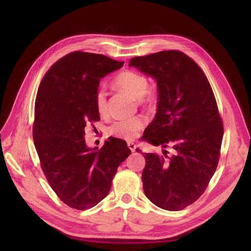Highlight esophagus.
I'll return each instance as SVG.
<instances>
[{
    "instance_id": "esophagus-1",
    "label": "esophagus",
    "mask_w": 251,
    "mask_h": 251,
    "mask_svg": "<svg viewBox=\"0 0 251 251\" xmlns=\"http://www.w3.org/2000/svg\"><path fill=\"white\" fill-rule=\"evenodd\" d=\"M128 147H129V149H130L132 152H135V150H136V145L134 144V143L128 142Z\"/></svg>"
}]
</instances>
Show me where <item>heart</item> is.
<instances>
[{
    "mask_svg": "<svg viewBox=\"0 0 251 251\" xmlns=\"http://www.w3.org/2000/svg\"><path fill=\"white\" fill-rule=\"evenodd\" d=\"M114 86L141 102L152 103L156 99L155 91L148 88V78L133 70H125L120 73L114 78ZM94 101L98 113L101 115L106 114L108 110V101H107V93L104 88H98L96 90ZM144 125L145 121L141 117L121 119L109 128V133L119 138L133 140Z\"/></svg>",
    "mask_w": 251,
    "mask_h": 251,
    "instance_id": "1",
    "label": "heart"
}]
</instances>
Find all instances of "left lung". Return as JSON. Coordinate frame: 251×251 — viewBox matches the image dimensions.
Instances as JSON below:
<instances>
[{
    "label": "left lung",
    "mask_w": 251,
    "mask_h": 251,
    "mask_svg": "<svg viewBox=\"0 0 251 251\" xmlns=\"http://www.w3.org/2000/svg\"><path fill=\"white\" fill-rule=\"evenodd\" d=\"M129 66L158 87L157 113L142 140L172 149L170 156L144 153V193L163 209H183L202 195L219 164L224 127L216 98L201 67L181 51L133 57Z\"/></svg>",
    "instance_id": "1"
}]
</instances>
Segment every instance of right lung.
<instances>
[{
  "label": "right lung",
  "instance_id": "right-lung-1",
  "mask_svg": "<svg viewBox=\"0 0 251 251\" xmlns=\"http://www.w3.org/2000/svg\"><path fill=\"white\" fill-rule=\"evenodd\" d=\"M102 54L75 51L57 60L35 98L33 140L51 189L70 207L86 209L108 195L119 165L131 154L126 141L110 137L89 148L85 127L99 121L94 96L101 78L121 68Z\"/></svg>",
  "mask_w": 251,
  "mask_h": 251
}]
</instances>
